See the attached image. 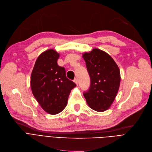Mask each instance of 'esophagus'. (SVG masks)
<instances>
[{
    "instance_id": "obj_1",
    "label": "esophagus",
    "mask_w": 152,
    "mask_h": 152,
    "mask_svg": "<svg viewBox=\"0 0 152 152\" xmlns=\"http://www.w3.org/2000/svg\"><path fill=\"white\" fill-rule=\"evenodd\" d=\"M74 82L77 84V85H78V79L77 78H74Z\"/></svg>"
}]
</instances>
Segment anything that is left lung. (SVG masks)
Here are the masks:
<instances>
[{
	"mask_svg": "<svg viewBox=\"0 0 152 152\" xmlns=\"http://www.w3.org/2000/svg\"><path fill=\"white\" fill-rule=\"evenodd\" d=\"M83 57L90 77V88L83 92V96L91 109L104 111L111 106L118 92L119 67L109 54L98 49L83 54Z\"/></svg>",
	"mask_w": 152,
	"mask_h": 152,
	"instance_id": "obj_1",
	"label": "left lung"
}]
</instances>
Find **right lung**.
Returning <instances> with one entry per match:
<instances>
[{
  "mask_svg": "<svg viewBox=\"0 0 152 152\" xmlns=\"http://www.w3.org/2000/svg\"><path fill=\"white\" fill-rule=\"evenodd\" d=\"M59 54L53 49L41 53L35 62L31 75V88L37 102L50 114L66 107L69 94L76 84L66 75L64 67L57 64Z\"/></svg>",
  "mask_w": 152,
  "mask_h": 152,
  "instance_id": "obj_1",
  "label": "right lung"
}]
</instances>
